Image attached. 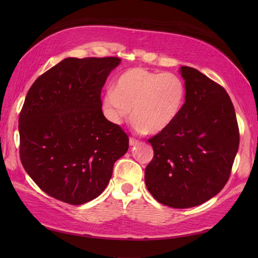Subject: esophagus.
<instances>
[{
	"label": "esophagus",
	"instance_id": "obj_1",
	"mask_svg": "<svg viewBox=\"0 0 258 258\" xmlns=\"http://www.w3.org/2000/svg\"><path fill=\"white\" fill-rule=\"evenodd\" d=\"M136 144H139V140L135 139V138H130V145L134 146Z\"/></svg>",
	"mask_w": 258,
	"mask_h": 258
}]
</instances>
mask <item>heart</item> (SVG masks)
I'll return each mask as SVG.
<instances>
[{"instance_id": "obj_1", "label": "heart", "mask_w": 258, "mask_h": 258, "mask_svg": "<svg viewBox=\"0 0 258 258\" xmlns=\"http://www.w3.org/2000/svg\"><path fill=\"white\" fill-rule=\"evenodd\" d=\"M186 102V86L178 75L132 68L120 73L114 89L104 95L106 116L119 124L131 113L136 130L158 134L179 116Z\"/></svg>"}]
</instances>
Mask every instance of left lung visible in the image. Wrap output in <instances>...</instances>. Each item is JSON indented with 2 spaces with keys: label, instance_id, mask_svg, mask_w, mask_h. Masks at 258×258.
I'll return each instance as SVG.
<instances>
[{
  "label": "left lung",
  "instance_id": "8db88e82",
  "mask_svg": "<svg viewBox=\"0 0 258 258\" xmlns=\"http://www.w3.org/2000/svg\"><path fill=\"white\" fill-rule=\"evenodd\" d=\"M186 102L177 119L149 140L154 157L145 184L161 204L201 205L220 193L231 176L239 145L236 114L227 92L196 69L182 67Z\"/></svg>",
  "mask_w": 258,
  "mask_h": 258
}]
</instances>
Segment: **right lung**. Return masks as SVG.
I'll return each instance as SVG.
<instances>
[{
	"label": "right lung",
	"instance_id": "1",
	"mask_svg": "<svg viewBox=\"0 0 258 258\" xmlns=\"http://www.w3.org/2000/svg\"><path fill=\"white\" fill-rule=\"evenodd\" d=\"M118 57H68L33 83L19 117L20 158L44 193L71 205L96 199L128 136L102 112L101 92Z\"/></svg>",
	"mask_w": 258,
	"mask_h": 258
}]
</instances>
